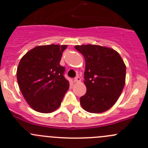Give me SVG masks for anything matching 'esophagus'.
Returning <instances> with one entry per match:
<instances>
[{
  "instance_id": "34e87169",
  "label": "esophagus",
  "mask_w": 148,
  "mask_h": 148,
  "mask_svg": "<svg viewBox=\"0 0 148 148\" xmlns=\"http://www.w3.org/2000/svg\"><path fill=\"white\" fill-rule=\"evenodd\" d=\"M81 81V78L79 77H77L76 78H74V82H79Z\"/></svg>"
}]
</instances>
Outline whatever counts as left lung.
I'll return each instance as SVG.
<instances>
[{"label":"left lung","mask_w":148,"mask_h":148,"mask_svg":"<svg viewBox=\"0 0 148 148\" xmlns=\"http://www.w3.org/2000/svg\"><path fill=\"white\" fill-rule=\"evenodd\" d=\"M85 60L86 93L79 99L85 111L101 113L119 99L125 82L126 66L117 51L100 45H76Z\"/></svg>","instance_id":"obj_1"}]
</instances>
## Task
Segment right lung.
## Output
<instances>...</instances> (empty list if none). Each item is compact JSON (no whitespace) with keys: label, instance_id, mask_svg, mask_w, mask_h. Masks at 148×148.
I'll return each instance as SVG.
<instances>
[{"label":"right lung","instance_id":"1","mask_svg":"<svg viewBox=\"0 0 148 148\" xmlns=\"http://www.w3.org/2000/svg\"><path fill=\"white\" fill-rule=\"evenodd\" d=\"M67 45L36 47L20 60L16 79L23 96L30 107L41 113L55 111L69 88L60 65Z\"/></svg>","mask_w":148,"mask_h":148}]
</instances>
